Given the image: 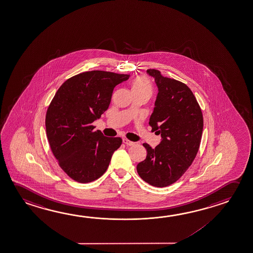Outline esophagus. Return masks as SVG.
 <instances>
[{
	"label": "esophagus",
	"instance_id": "obj_1",
	"mask_svg": "<svg viewBox=\"0 0 253 253\" xmlns=\"http://www.w3.org/2000/svg\"><path fill=\"white\" fill-rule=\"evenodd\" d=\"M123 142H124V143H125V145H134V142H132V141L128 140V139H127V138H124V139H123Z\"/></svg>",
	"mask_w": 253,
	"mask_h": 253
}]
</instances>
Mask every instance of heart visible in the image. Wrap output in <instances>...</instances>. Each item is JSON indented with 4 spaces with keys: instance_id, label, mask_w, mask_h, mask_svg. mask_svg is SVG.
<instances>
[{
    "instance_id": "b5f03b06",
    "label": "heart",
    "mask_w": 253,
    "mask_h": 253,
    "mask_svg": "<svg viewBox=\"0 0 253 253\" xmlns=\"http://www.w3.org/2000/svg\"><path fill=\"white\" fill-rule=\"evenodd\" d=\"M132 93H145L151 97L153 93V86L149 79L144 76H139L133 79L131 82Z\"/></svg>"
}]
</instances>
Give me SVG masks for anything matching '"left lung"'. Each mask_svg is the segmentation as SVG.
<instances>
[{"label":"left lung","mask_w":253,"mask_h":253,"mask_svg":"<svg viewBox=\"0 0 253 253\" xmlns=\"http://www.w3.org/2000/svg\"><path fill=\"white\" fill-rule=\"evenodd\" d=\"M154 78L158 95L149 125L161 134L162 141L147 151L145 161L137 164V174L154 187L176 182L194 161L203 132V115L193 92L185 84L163 77L161 71L147 70Z\"/></svg>","instance_id":"obj_1"}]
</instances>
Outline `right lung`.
I'll return each instance as SVG.
<instances>
[{
  "mask_svg": "<svg viewBox=\"0 0 253 253\" xmlns=\"http://www.w3.org/2000/svg\"><path fill=\"white\" fill-rule=\"evenodd\" d=\"M129 75L91 71L67 79L46 115V137L59 166L71 179L92 182L106 172L121 137H107L91 125L108 108L114 88Z\"/></svg>",
  "mask_w": 253,
  "mask_h": 253,
  "instance_id": "obj_1",
  "label": "right lung"
}]
</instances>
